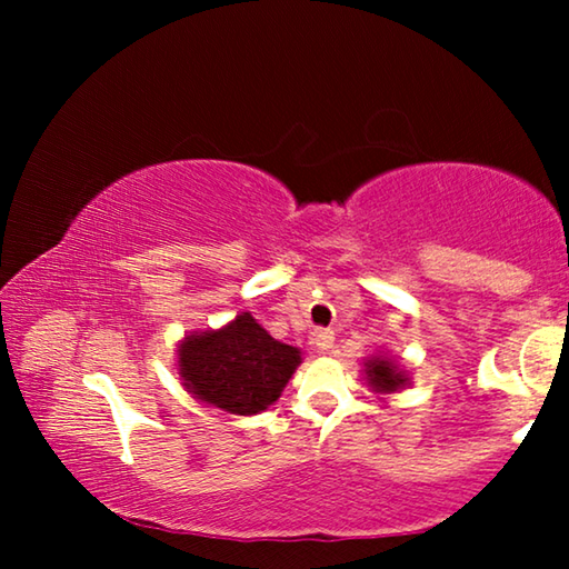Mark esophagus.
I'll use <instances>...</instances> for the list:
<instances>
[{"instance_id":"obj_1","label":"esophagus","mask_w":569,"mask_h":569,"mask_svg":"<svg viewBox=\"0 0 569 569\" xmlns=\"http://www.w3.org/2000/svg\"><path fill=\"white\" fill-rule=\"evenodd\" d=\"M311 341H313V346H316V349H319L321 353L331 351V349H333V331H329V329H316V331L311 333Z\"/></svg>"}]
</instances>
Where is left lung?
I'll return each instance as SVG.
<instances>
[{
  "label": "left lung",
  "mask_w": 569,
  "mask_h": 569,
  "mask_svg": "<svg viewBox=\"0 0 569 569\" xmlns=\"http://www.w3.org/2000/svg\"><path fill=\"white\" fill-rule=\"evenodd\" d=\"M363 373L366 387H371V391L377 393H393L409 383L407 371L399 369V366L387 359V356H371V359L363 363Z\"/></svg>",
  "instance_id": "8db88e82"
}]
</instances>
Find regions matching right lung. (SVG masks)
Instances as JSON below:
<instances>
[{"instance_id": "1", "label": "right lung", "mask_w": 569, "mask_h": 569, "mask_svg": "<svg viewBox=\"0 0 569 569\" xmlns=\"http://www.w3.org/2000/svg\"><path fill=\"white\" fill-rule=\"evenodd\" d=\"M301 351L276 341L250 313L178 346V373L192 397L228 413H261L281 397Z\"/></svg>"}]
</instances>
